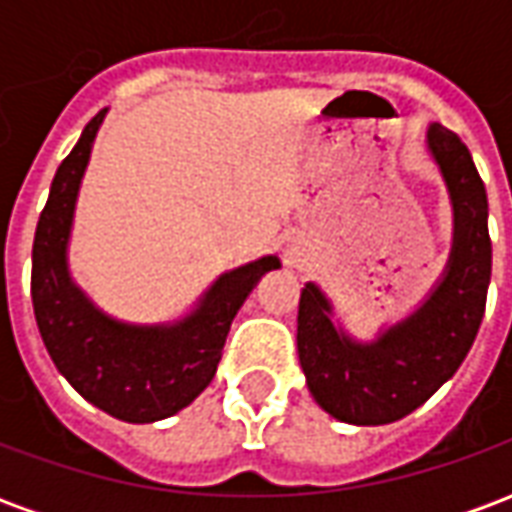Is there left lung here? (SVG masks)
Returning a JSON list of instances; mask_svg holds the SVG:
<instances>
[{"label":"left lung","mask_w":512,"mask_h":512,"mask_svg":"<svg viewBox=\"0 0 512 512\" xmlns=\"http://www.w3.org/2000/svg\"><path fill=\"white\" fill-rule=\"evenodd\" d=\"M430 153L455 205L450 268L422 307L376 343H351L334 329L329 301L315 285L301 290L299 362L323 411L351 425H386L411 414L469 354L483 323L491 282L488 197L461 136L433 123Z\"/></svg>","instance_id":"1"}]
</instances>
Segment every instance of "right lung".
I'll use <instances>...</instances> for the list:
<instances>
[{
  "label": "right lung",
  "instance_id": "right-lung-1",
  "mask_svg": "<svg viewBox=\"0 0 512 512\" xmlns=\"http://www.w3.org/2000/svg\"><path fill=\"white\" fill-rule=\"evenodd\" d=\"M101 120L104 112L84 126L51 180L32 244V307L51 362L84 400L123 422H156L178 414L211 384L235 312L279 260L260 257L224 274L200 310L178 326L147 329L101 315L65 266L76 191Z\"/></svg>",
  "mask_w": 512,
  "mask_h": 512
}]
</instances>
